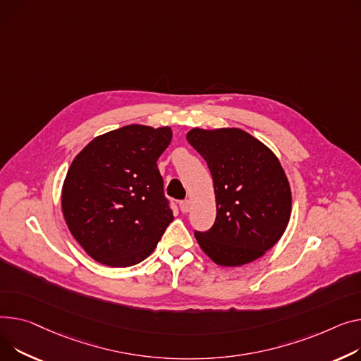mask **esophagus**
<instances>
[{"instance_id":"obj_1","label":"esophagus","mask_w":361,"mask_h":361,"mask_svg":"<svg viewBox=\"0 0 361 361\" xmlns=\"http://www.w3.org/2000/svg\"><path fill=\"white\" fill-rule=\"evenodd\" d=\"M190 200L188 199H185V200H183V202H180V210L183 212V213H187L188 210H190Z\"/></svg>"}]
</instances>
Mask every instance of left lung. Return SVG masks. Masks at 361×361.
Returning a JSON list of instances; mask_svg holds the SVG:
<instances>
[{
    "label": "left lung",
    "mask_w": 361,
    "mask_h": 361,
    "mask_svg": "<svg viewBox=\"0 0 361 361\" xmlns=\"http://www.w3.org/2000/svg\"><path fill=\"white\" fill-rule=\"evenodd\" d=\"M187 140L207 162L216 197L213 226L195 232L200 248L225 267L259 258L277 244L290 219L292 191L280 161L236 128H196Z\"/></svg>",
    "instance_id": "left-lung-1"
}]
</instances>
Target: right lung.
<instances>
[{
	"mask_svg": "<svg viewBox=\"0 0 361 361\" xmlns=\"http://www.w3.org/2000/svg\"><path fill=\"white\" fill-rule=\"evenodd\" d=\"M171 129L129 125L94 137L72 161L62 187L65 222L104 266L130 267L152 254L174 219L157 166Z\"/></svg>",
	"mask_w": 361,
	"mask_h": 361,
	"instance_id": "add662e5",
	"label": "right lung"
}]
</instances>
